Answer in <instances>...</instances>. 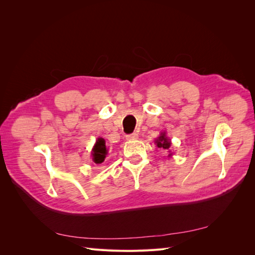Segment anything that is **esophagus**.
Wrapping results in <instances>:
<instances>
[{
    "label": "esophagus",
    "mask_w": 255,
    "mask_h": 255,
    "mask_svg": "<svg viewBox=\"0 0 255 255\" xmlns=\"http://www.w3.org/2000/svg\"><path fill=\"white\" fill-rule=\"evenodd\" d=\"M138 138V135L136 133H133V134H129L127 136V139L128 140H136Z\"/></svg>",
    "instance_id": "1"
}]
</instances>
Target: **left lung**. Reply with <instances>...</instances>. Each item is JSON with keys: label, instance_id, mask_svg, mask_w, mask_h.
<instances>
[{"label": "left lung", "instance_id": "obj_1", "mask_svg": "<svg viewBox=\"0 0 255 255\" xmlns=\"http://www.w3.org/2000/svg\"><path fill=\"white\" fill-rule=\"evenodd\" d=\"M155 143H156V145L158 146V148L167 150V151L169 152V156L172 155V154L170 153V151H169V150H170L171 140L169 139V138L166 136V133H165V132H161V133H160L159 137L156 138Z\"/></svg>", "mask_w": 255, "mask_h": 255}]
</instances>
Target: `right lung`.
Here are the masks:
<instances>
[{"mask_svg": "<svg viewBox=\"0 0 255 255\" xmlns=\"http://www.w3.org/2000/svg\"><path fill=\"white\" fill-rule=\"evenodd\" d=\"M107 155V148L105 145V140L103 138H98L96 144L92 149L91 156L95 164H102Z\"/></svg>", "mask_w": 255, "mask_h": 255, "instance_id": "add662e5", "label": "right lung"}]
</instances>
